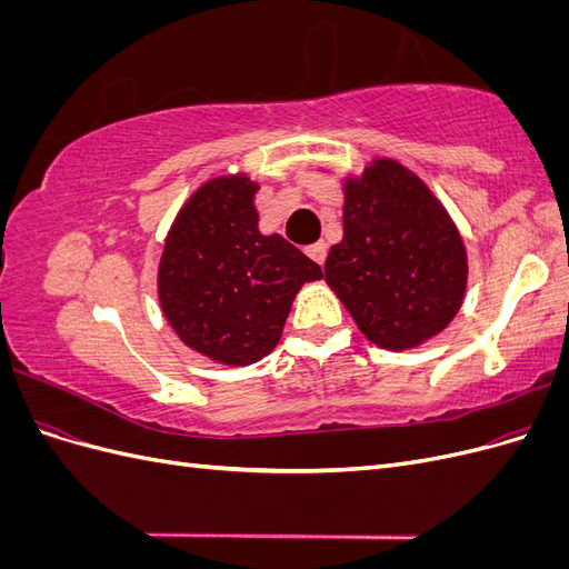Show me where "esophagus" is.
<instances>
[{
  "mask_svg": "<svg viewBox=\"0 0 569 569\" xmlns=\"http://www.w3.org/2000/svg\"><path fill=\"white\" fill-rule=\"evenodd\" d=\"M306 253L311 256L318 266H322L325 263V256H327V244L325 242H316V244H311V247L306 249Z\"/></svg>",
  "mask_w": 569,
  "mask_h": 569,
  "instance_id": "1",
  "label": "esophagus"
}]
</instances>
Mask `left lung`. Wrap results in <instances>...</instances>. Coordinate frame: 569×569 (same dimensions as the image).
Instances as JSON below:
<instances>
[{"label": "left lung", "instance_id": "left-lung-1", "mask_svg": "<svg viewBox=\"0 0 569 569\" xmlns=\"http://www.w3.org/2000/svg\"><path fill=\"white\" fill-rule=\"evenodd\" d=\"M343 189V237L325 282L358 330L389 351L416 349L460 311L468 251L453 218L418 173L377 157Z\"/></svg>", "mask_w": 569, "mask_h": 569}]
</instances>
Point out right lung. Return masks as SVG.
<instances>
[{
    "mask_svg": "<svg viewBox=\"0 0 569 569\" xmlns=\"http://www.w3.org/2000/svg\"><path fill=\"white\" fill-rule=\"evenodd\" d=\"M247 173L199 184L170 226L159 261L161 313L189 349L251 366L282 337L291 301L322 270L278 232L258 230Z\"/></svg>",
    "mask_w": 569,
    "mask_h": 569,
    "instance_id": "1",
    "label": "right lung"
}]
</instances>
